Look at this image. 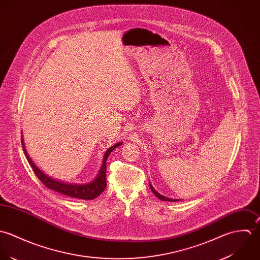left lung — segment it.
I'll list each match as a JSON object with an SVG mask.
<instances>
[{
  "label": "left lung",
  "instance_id": "8db88e82",
  "mask_svg": "<svg viewBox=\"0 0 260 260\" xmlns=\"http://www.w3.org/2000/svg\"><path fill=\"white\" fill-rule=\"evenodd\" d=\"M150 188H151V190H152V192L156 195V197L159 199V200H161V201H170V202H177V201H179V200H177V199H171V198H167V197H165V196H162V195H160V194H158L157 192H156V190L153 188V186L150 184Z\"/></svg>",
  "mask_w": 260,
  "mask_h": 260
}]
</instances>
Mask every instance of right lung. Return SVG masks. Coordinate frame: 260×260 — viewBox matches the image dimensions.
<instances>
[{
  "mask_svg": "<svg viewBox=\"0 0 260 260\" xmlns=\"http://www.w3.org/2000/svg\"><path fill=\"white\" fill-rule=\"evenodd\" d=\"M22 145H23V140H22ZM121 143H118L112 147H110L107 152L105 153L104 157V164L103 167L100 171V174L98 176V178L89 183V184H85V185H73V184H65L62 183L60 181H56L54 179H51L50 177H47L43 172L40 171V169H38L36 167V165L32 161L31 157L28 156L26 149L23 146V151L25 153V156L27 157L31 168L33 169L35 175L37 176V178L48 188L54 190L60 194L66 195L68 197H72V198H77V199H82V200H92L94 198H96L98 196H100L106 188V160H107V156H109V154L118 146H120Z\"/></svg>",
  "mask_w": 260,
  "mask_h": 260,
  "instance_id": "1",
  "label": "right lung"
}]
</instances>
